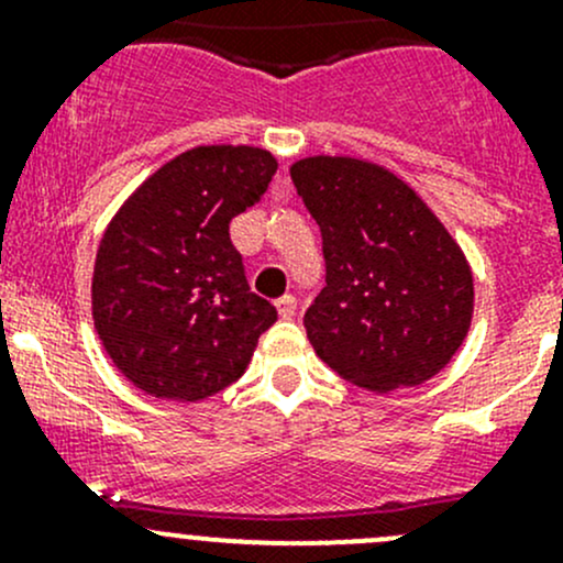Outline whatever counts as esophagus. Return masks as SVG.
Here are the masks:
<instances>
[{
	"label": "esophagus",
	"instance_id": "34e87169",
	"mask_svg": "<svg viewBox=\"0 0 563 563\" xmlns=\"http://www.w3.org/2000/svg\"><path fill=\"white\" fill-rule=\"evenodd\" d=\"M275 308H277V313H280V318H294V313H297V297L286 294V297L277 299Z\"/></svg>",
	"mask_w": 563,
	"mask_h": 563
}]
</instances>
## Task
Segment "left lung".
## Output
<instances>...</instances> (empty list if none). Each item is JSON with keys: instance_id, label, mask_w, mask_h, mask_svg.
<instances>
[{"instance_id": "1", "label": "left lung", "mask_w": 563, "mask_h": 563, "mask_svg": "<svg viewBox=\"0 0 563 563\" xmlns=\"http://www.w3.org/2000/svg\"><path fill=\"white\" fill-rule=\"evenodd\" d=\"M291 179L321 229L327 286L305 313L316 354L371 391L450 365L474 313L463 250L402 179L356 157H305Z\"/></svg>"}]
</instances>
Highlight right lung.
I'll return each instance as SVG.
<instances>
[{"mask_svg":"<svg viewBox=\"0 0 563 563\" xmlns=\"http://www.w3.org/2000/svg\"><path fill=\"white\" fill-rule=\"evenodd\" d=\"M275 172L258 146H196L157 168L108 223L92 277L95 329L146 395L196 402L225 389L277 321L250 291L229 234Z\"/></svg>","mask_w":563,"mask_h":563,"instance_id":"add662e5","label":"right lung"}]
</instances>
